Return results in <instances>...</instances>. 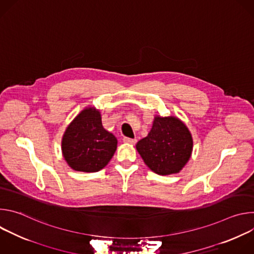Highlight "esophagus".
Masks as SVG:
<instances>
[{
    "label": "esophagus",
    "instance_id": "esophagus-1",
    "mask_svg": "<svg viewBox=\"0 0 254 254\" xmlns=\"http://www.w3.org/2000/svg\"><path fill=\"white\" fill-rule=\"evenodd\" d=\"M124 141L127 143L134 144L136 142V138H130V137H124Z\"/></svg>",
    "mask_w": 254,
    "mask_h": 254
}]
</instances>
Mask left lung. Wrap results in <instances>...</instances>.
Segmentation results:
<instances>
[{
    "instance_id": "8db88e82",
    "label": "left lung",
    "mask_w": 254,
    "mask_h": 254,
    "mask_svg": "<svg viewBox=\"0 0 254 254\" xmlns=\"http://www.w3.org/2000/svg\"><path fill=\"white\" fill-rule=\"evenodd\" d=\"M135 148L153 172L166 176L179 173L188 163L193 138L178 118L156 116L149 134L138 140Z\"/></svg>"
}]
</instances>
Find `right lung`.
<instances>
[{
	"mask_svg": "<svg viewBox=\"0 0 254 254\" xmlns=\"http://www.w3.org/2000/svg\"><path fill=\"white\" fill-rule=\"evenodd\" d=\"M118 139L101 124L98 110L88 106L70 123L61 142L62 154L71 169L98 172L117 151Z\"/></svg>",
	"mask_w": 254,
	"mask_h": 254,
	"instance_id": "add662e5",
	"label": "right lung"
}]
</instances>
